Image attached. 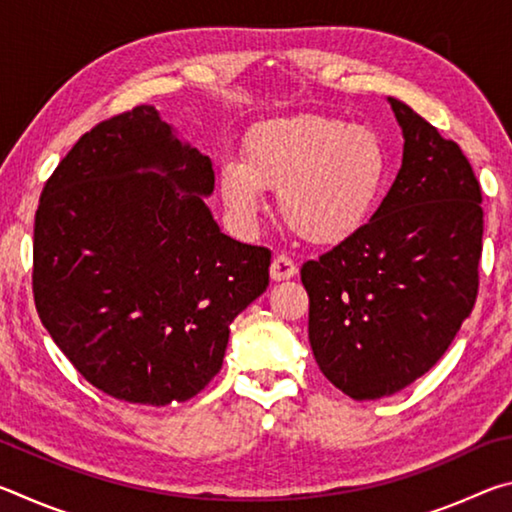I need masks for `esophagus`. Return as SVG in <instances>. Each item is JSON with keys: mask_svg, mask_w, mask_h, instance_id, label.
I'll list each match as a JSON object with an SVG mask.
<instances>
[{"mask_svg": "<svg viewBox=\"0 0 512 512\" xmlns=\"http://www.w3.org/2000/svg\"><path fill=\"white\" fill-rule=\"evenodd\" d=\"M296 273H298V266L289 255H275V259L271 262V277L275 282L289 280V277H293Z\"/></svg>", "mask_w": 512, "mask_h": 512, "instance_id": "34e87169", "label": "esophagus"}]
</instances>
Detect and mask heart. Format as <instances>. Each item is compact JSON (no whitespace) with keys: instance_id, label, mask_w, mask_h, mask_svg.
Instances as JSON below:
<instances>
[{"instance_id":"b5f03b06","label":"heart","mask_w":512,"mask_h":512,"mask_svg":"<svg viewBox=\"0 0 512 512\" xmlns=\"http://www.w3.org/2000/svg\"><path fill=\"white\" fill-rule=\"evenodd\" d=\"M388 151L366 126L320 115L277 117L257 124L244 160L223 162V201L241 225H253L266 187L293 232L314 244H336L357 232L379 203Z\"/></svg>"}]
</instances>
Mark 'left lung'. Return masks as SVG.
Listing matches in <instances>:
<instances>
[{"label":"left lung","mask_w":512,"mask_h":512,"mask_svg":"<svg viewBox=\"0 0 512 512\" xmlns=\"http://www.w3.org/2000/svg\"><path fill=\"white\" fill-rule=\"evenodd\" d=\"M404 158L372 219L300 268L309 343L332 384L379 400L429 372L479 293L481 185L454 140L397 99Z\"/></svg>","instance_id":"obj_1"}]
</instances>
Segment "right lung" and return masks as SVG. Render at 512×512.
Segmentation results:
<instances>
[{"instance_id":"obj_1","label":"right lung","mask_w":512,"mask_h":512,"mask_svg":"<svg viewBox=\"0 0 512 512\" xmlns=\"http://www.w3.org/2000/svg\"><path fill=\"white\" fill-rule=\"evenodd\" d=\"M212 189L210 158L180 144L153 106L99 121L42 189L38 316L115 400L164 406L201 393L230 323L268 287L271 250L223 235L203 201Z\"/></svg>"}]
</instances>
